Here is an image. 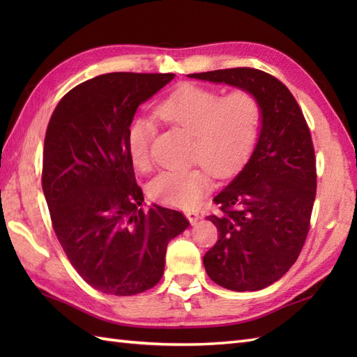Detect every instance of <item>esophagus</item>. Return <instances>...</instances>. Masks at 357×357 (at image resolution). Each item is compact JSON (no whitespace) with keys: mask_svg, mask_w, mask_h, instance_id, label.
I'll use <instances>...</instances> for the list:
<instances>
[{"mask_svg":"<svg viewBox=\"0 0 357 357\" xmlns=\"http://www.w3.org/2000/svg\"><path fill=\"white\" fill-rule=\"evenodd\" d=\"M185 216H187L188 221H190V224H192V225H195V224L198 222L199 219H201V216H199L198 211H195V210H188L187 213H185Z\"/></svg>","mask_w":357,"mask_h":357,"instance_id":"34e87169","label":"esophagus"}]
</instances>
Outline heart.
Returning <instances> with one entry per match:
<instances>
[{
    "label": "heart",
    "mask_w": 357,
    "mask_h": 357,
    "mask_svg": "<svg viewBox=\"0 0 357 357\" xmlns=\"http://www.w3.org/2000/svg\"><path fill=\"white\" fill-rule=\"evenodd\" d=\"M156 113L193 135V156L219 176H230L245 164L262 124V105L247 90L221 98L215 90L183 86L159 105ZM153 135V123L144 116H136L128 126L127 150L136 169L150 167L149 149ZM210 184L207 170L201 167L165 170L149 184V195L164 206L192 208Z\"/></svg>",
    "instance_id": "b5f03b06"
}]
</instances>
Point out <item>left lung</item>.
Segmentation results:
<instances>
[{
	"label": "left lung",
	"mask_w": 357,
	"mask_h": 357,
	"mask_svg": "<svg viewBox=\"0 0 357 357\" xmlns=\"http://www.w3.org/2000/svg\"><path fill=\"white\" fill-rule=\"evenodd\" d=\"M253 93L262 124L252 156L215 196L211 215L219 239L204 256L215 284L256 291L276 282L298 259L316 198V159L305 118L282 82L262 70L238 69L187 75Z\"/></svg>",
	"instance_id": "1"
}]
</instances>
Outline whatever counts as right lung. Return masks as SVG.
<instances>
[{
  "instance_id": "add662e5",
  "label": "right lung",
  "mask_w": 357,
  "mask_h": 357,
  "mask_svg": "<svg viewBox=\"0 0 357 357\" xmlns=\"http://www.w3.org/2000/svg\"><path fill=\"white\" fill-rule=\"evenodd\" d=\"M173 73H105L72 89L49 121L43 192L53 230L78 275L95 290L132 296L164 275L167 244L190 222L153 204L144 211L127 150L136 110Z\"/></svg>"
}]
</instances>
